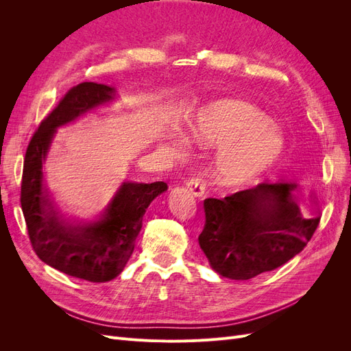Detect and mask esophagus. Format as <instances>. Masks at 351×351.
I'll return each instance as SVG.
<instances>
[{"mask_svg": "<svg viewBox=\"0 0 351 351\" xmlns=\"http://www.w3.org/2000/svg\"><path fill=\"white\" fill-rule=\"evenodd\" d=\"M186 186L190 192H192V195H195L196 197H202L205 195V184H204V182H202V178H199V177L189 180Z\"/></svg>", "mask_w": 351, "mask_h": 351, "instance_id": "1", "label": "esophagus"}]
</instances>
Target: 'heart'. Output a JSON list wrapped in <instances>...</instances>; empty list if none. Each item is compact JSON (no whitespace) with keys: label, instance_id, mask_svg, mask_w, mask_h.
Instances as JSON below:
<instances>
[{"label":"heart","instance_id":"obj_1","mask_svg":"<svg viewBox=\"0 0 351 351\" xmlns=\"http://www.w3.org/2000/svg\"><path fill=\"white\" fill-rule=\"evenodd\" d=\"M193 141L206 149L218 147L214 173L228 187L253 183L277 165L287 149L282 132L256 105L241 99H219L202 108L192 124ZM182 156L187 141L180 137L171 143Z\"/></svg>","mask_w":351,"mask_h":351}]
</instances>
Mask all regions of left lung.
<instances>
[{
  "label": "left lung",
  "mask_w": 351,
  "mask_h": 351,
  "mask_svg": "<svg viewBox=\"0 0 351 351\" xmlns=\"http://www.w3.org/2000/svg\"><path fill=\"white\" fill-rule=\"evenodd\" d=\"M297 183H262L224 199H205L199 246L210 268L226 278L250 280L299 254L321 219L316 196L304 212Z\"/></svg>",
  "instance_id": "8db88e82"
}]
</instances>
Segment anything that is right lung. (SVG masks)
Masks as SVG:
<instances>
[{"label":"right lung","instance_id":"obj_1","mask_svg":"<svg viewBox=\"0 0 351 351\" xmlns=\"http://www.w3.org/2000/svg\"><path fill=\"white\" fill-rule=\"evenodd\" d=\"M114 99L115 89L107 84L83 82L70 89L32 137L23 165L20 202L34 250L49 267L90 282L111 281L121 274L147 206L168 189L164 182H123L93 221L66 218L57 208L44 173L57 130Z\"/></svg>","mask_w":351,"mask_h":351}]
</instances>
